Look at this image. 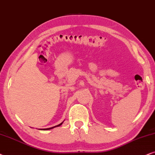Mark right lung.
Returning <instances> with one entry per match:
<instances>
[{
  "instance_id": "obj_1",
  "label": "right lung",
  "mask_w": 155,
  "mask_h": 155,
  "mask_svg": "<svg viewBox=\"0 0 155 155\" xmlns=\"http://www.w3.org/2000/svg\"><path fill=\"white\" fill-rule=\"evenodd\" d=\"M64 122V121H63ZM63 122L62 123H61L60 124H59V125H56V126H54V127H49V128H45V129H41V130H51V129H52V128H54V127H59V126H60L61 125H62V123H63Z\"/></svg>"
}]
</instances>
